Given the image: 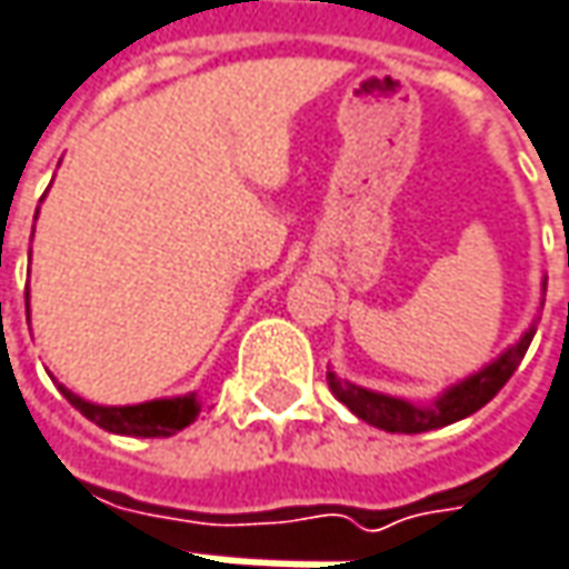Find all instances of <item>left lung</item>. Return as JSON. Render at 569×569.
I'll return each instance as SVG.
<instances>
[{
    "label": "left lung",
    "mask_w": 569,
    "mask_h": 569,
    "mask_svg": "<svg viewBox=\"0 0 569 569\" xmlns=\"http://www.w3.org/2000/svg\"><path fill=\"white\" fill-rule=\"evenodd\" d=\"M545 288H548V278L541 281V291ZM541 307H545V300H541ZM538 319L541 317L532 319V326L503 355H497L491 363H485L481 370L469 373L466 380L447 386L437 399H430L425 405L396 399V396H386V392H373V389L358 386V382L339 380L332 370L326 373V380H329V389L336 392V399L351 408V415H358L361 421L380 427L386 433H425V430H437V427L456 425V421L475 415L478 408H485L507 386V380L513 377L516 367H519V361L526 358V351L532 345Z\"/></svg>",
    "instance_id": "obj_1"
}]
</instances>
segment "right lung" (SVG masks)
I'll use <instances>...</instances> for the list:
<instances>
[{
  "instance_id": "add662e5",
  "label": "right lung",
  "mask_w": 569,
  "mask_h": 569,
  "mask_svg": "<svg viewBox=\"0 0 569 569\" xmlns=\"http://www.w3.org/2000/svg\"><path fill=\"white\" fill-rule=\"evenodd\" d=\"M59 392L76 405L88 421H94L110 433H122V437H170V433L192 425L202 411V402L196 399V392L139 405H94L76 396L72 389H66L62 382H59Z\"/></svg>"
}]
</instances>
